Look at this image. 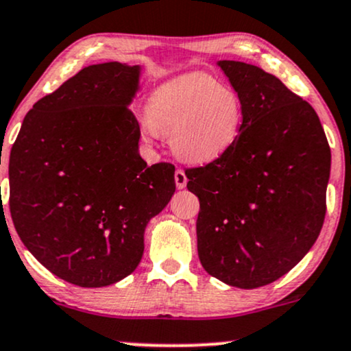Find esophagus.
Wrapping results in <instances>:
<instances>
[{
    "label": "esophagus",
    "mask_w": 351,
    "mask_h": 351,
    "mask_svg": "<svg viewBox=\"0 0 351 351\" xmlns=\"http://www.w3.org/2000/svg\"><path fill=\"white\" fill-rule=\"evenodd\" d=\"M175 183H176V188H178V189L186 188L188 178H186V173L183 170H176L175 171Z\"/></svg>",
    "instance_id": "34e87169"
}]
</instances>
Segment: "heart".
<instances>
[{
    "instance_id": "b5f03b06",
    "label": "heart",
    "mask_w": 351,
    "mask_h": 351,
    "mask_svg": "<svg viewBox=\"0 0 351 351\" xmlns=\"http://www.w3.org/2000/svg\"><path fill=\"white\" fill-rule=\"evenodd\" d=\"M245 104L237 88L202 73L181 74L149 97L141 137L154 144L168 136L173 154L186 163L207 165L225 157L241 136Z\"/></svg>"
}]
</instances>
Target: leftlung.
I'll return each instance as SVG.
<instances>
[{
  "label": "left lung",
  "mask_w": 351,
  "mask_h": 351,
  "mask_svg": "<svg viewBox=\"0 0 351 351\" xmlns=\"http://www.w3.org/2000/svg\"><path fill=\"white\" fill-rule=\"evenodd\" d=\"M245 104L241 136L220 160L186 170L199 197L197 254L212 277L259 288L308 254L326 217L330 149L314 108L254 64L221 60Z\"/></svg>",
  "instance_id": "left-lung-1"
}]
</instances>
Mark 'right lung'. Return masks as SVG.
<instances>
[{
    "mask_svg": "<svg viewBox=\"0 0 351 351\" xmlns=\"http://www.w3.org/2000/svg\"><path fill=\"white\" fill-rule=\"evenodd\" d=\"M141 66L79 71L32 106L10 155V210L24 246L77 287L113 285L144 254L152 217L175 193V167H147L130 105Z\"/></svg>",
    "mask_w": 351,
    "mask_h": 351,
    "instance_id": "1",
    "label": "right lung"
}]
</instances>
